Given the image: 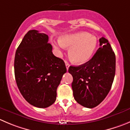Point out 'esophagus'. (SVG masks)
Masks as SVG:
<instances>
[{
  "label": "esophagus",
  "instance_id": "obj_1",
  "mask_svg": "<svg viewBox=\"0 0 130 130\" xmlns=\"http://www.w3.org/2000/svg\"><path fill=\"white\" fill-rule=\"evenodd\" d=\"M65 66H66L67 69L68 70V69H69V67H70V65H69V63L67 61H65Z\"/></svg>",
  "mask_w": 130,
  "mask_h": 130
}]
</instances>
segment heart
Segmentation results:
<instances>
[{
    "instance_id": "heart-1",
    "label": "heart",
    "mask_w": 130,
    "mask_h": 130,
    "mask_svg": "<svg viewBox=\"0 0 130 130\" xmlns=\"http://www.w3.org/2000/svg\"><path fill=\"white\" fill-rule=\"evenodd\" d=\"M98 44L97 38L84 31H80L62 36L60 41L53 42L58 50L70 47L69 55L70 60L76 64H84L93 56Z\"/></svg>"
}]
</instances>
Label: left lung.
<instances>
[{
	"label": "left lung",
	"instance_id": "obj_1",
	"mask_svg": "<svg viewBox=\"0 0 130 130\" xmlns=\"http://www.w3.org/2000/svg\"><path fill=\"white\" fill-rule=\"evenodd\" d=\"M100 46L92 58L79 66H70L74 99L86 108L95 107L105 99L112 87L116 72V56L109 41L99 39Z\"/></svg>",
	"mask_w": 130,
	"mask_h": 130
}]
</instances>
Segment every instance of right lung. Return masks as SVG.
<instances>
[{
  "instance_id": "obj_1",
  "label": "right lung",
  "mask_w": 130,
  "mask_h": 130,
  "mask_svg": "<svg viewBox=\"0 0 130 130\" xmlns=\"http://www.w3.org/2000/svg\"><path fill=\"white\" fill-rule=\"evenodd\" d=\"M48 40L46 34L29 30L15 54L18 88L29 104L39 108L55 103L57 88L67 72L63 60L53 54Z\"/></svg>"
}]
</instances>
